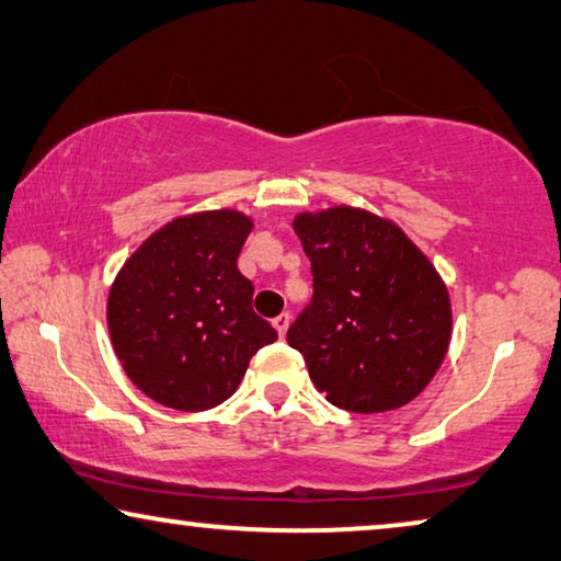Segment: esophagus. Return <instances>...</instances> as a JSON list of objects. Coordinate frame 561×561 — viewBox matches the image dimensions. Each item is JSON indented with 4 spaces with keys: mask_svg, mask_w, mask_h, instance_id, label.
<instances>
[{
    "mask_svg": "<svg viewBox=\"0 0 561 561\" xmlns=\"http://www.w3.org/2000/svg\"><path fill=\"white\" fill-rule=\"evenodd\" d=\"M289 322H291V317H289L287 312H282L279 317H274V320H272L274 330L279 332V337H284V334H287V330H289Z\"/></svg>",
    "mask_w": 561,
    "mask_h": 561,
    "instance_id": "esophagus-1",
    "label": "esophagus"
}]
</instances>
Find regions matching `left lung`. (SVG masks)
<instances>
[{
    "label": "left lung",
    "instance_id": "1",
    "mask_svg": "<svg viewBox=\"0 0 561 561\" xmlns=\"http://www.w3.org/2000/svg\"><path fill=\"white\" fill-rule=\"evenodd\" d=\"M314 295L287 332L314 388L350 413L398 411L448 353L454 312L436 266L396 221L357 206L295 216Z\"/></svg>",
    "mask_w": 561,
    "mask_h": 561
}]
</instances>
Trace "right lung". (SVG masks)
<instances>
[{
    "label": "right lung",
    "mask_w": 561,
    "mask_h": 561,
    "mask_svg": "<svg viewBox=\"0 0 561 561\" xmlns=\"http://www.w3.org/2000/svg\"><path fill=\"white\" fill-rule=\"evenodd\" d=\"M252 216L214 208L175 216L133 252L107 291V332L133 386L183 413L233 396L277 330L252 309L237 270Z\"/></svg>",
    "instance_id": "right-lung-1"
}]
</instances>
